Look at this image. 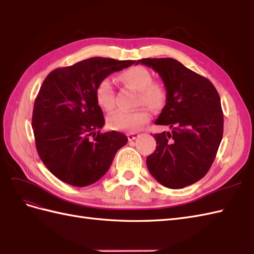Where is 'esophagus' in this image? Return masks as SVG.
I'll return each mask as SVG.
<instances>
[{
	"label": "esophagus",
	"mask_w": 254,
	"mask_h": 254,
	"mask_svg": "<svg viewBox=\"0 0 254 254\" xmlns=\"http://www.w3.org/2000/svg\"><path fill=\"white\" fill-rule=\"evenodd\" d=\"M127 139H128L129 141H132V140H134V139H136V138L139 136V135H138L137 133H128V134L127 135Z\"/></svg>",
	"instance_id": "obj_1"
}]
</instances>
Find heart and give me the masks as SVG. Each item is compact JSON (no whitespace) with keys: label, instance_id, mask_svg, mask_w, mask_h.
Segmentation results:
<instances>
[{"label":"heart","instance_id":"1","mask_svg":"<svg viewBox=\"0 0 254 254\" xmlns=\"http://www.w3.org/2000/svg\"><path fill=\"white\" fill-rule=\"evenodd\" d=\"M119 80L123 84L137 91L136 104L158 109L166 100V90L159 82L152 81L151 72L143 66H134L121 72ZM96 103L104 110H111L115 106V92L109 79L100 80L95 91ZM150 115L145 108L132 111L116 110L107 117V126L111 129L122 132H136L149 121Z\"/></svg>","mask_w":254,"mask_h":254}]
</instances>
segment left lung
Instances as JSON below:
<instances>
[{
  "mask_svg": "<svg viewBox=\"0 0 254 254\" xmlns=\"http://www.w3.org/2000/svg\"><path fill=\"white\" fill-rule=\"evenodd\" d=\"M159 73L167 99L156 125L171 132L155 134L156 150L147 157L150 174L168 188H183L201 180L214 161L223 137L221 99L211 82L173 58H143Z\"/></svg>",
  "mask_w": 254,
  "mask_h": 254,
  "instance_id": "obj_1",
  "label": "left lung"
}]
</instances>
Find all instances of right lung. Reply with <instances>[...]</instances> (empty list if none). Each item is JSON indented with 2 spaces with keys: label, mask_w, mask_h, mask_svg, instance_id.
<instances>
[{
  "label": "right lung",
  "mask_w": 254,
  "mask_h": 254,
  "mask_svg": "<svg viewBox=\"0 0 254 254\" xmlns=\"http://www.w3.org/2000/svg\"><path fill=\"white\" fill-rule=\"evenodd\" d=\"M134 63L92 57L45 78L34 100L32 127L41 160L57 179L75 187L93 184L127 143L120 132L100 133L105 119L94 91L100 80Z\"/></svg>",
  "instance_id": "right-lung-1"
}]
</instances>
